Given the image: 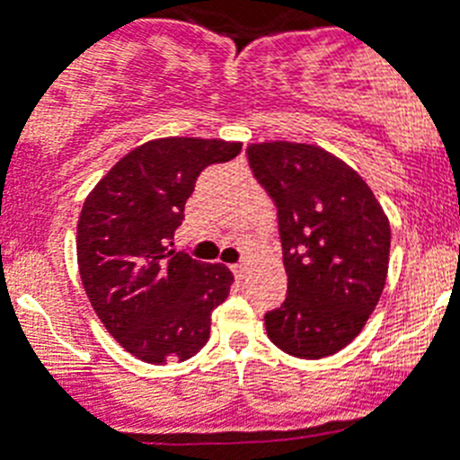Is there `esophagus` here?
<instances>
[{
    "label": "esophagus",
    "instance_id": "esophagus-1",
    "mask_svg": "<svg viewBox=\"0 0 460 460\" xmlns=\"http://www.w3.org/2000/svg\"><path fill=\"white\" fill-rule=\"evenodd\" d=\"M231 272H234V277L238 279V281H243L244 272H247V268H244L243 263H235V265H231Z\"/></svg>",
    "mask_w": 460,
    "mask_h": 460
}]
</instances>
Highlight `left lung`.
Masks as SVG:
<instances>
[{
  "label": "left lung",
  "mask_w": 460,
  "mask_h": 460,
  "mask_svg": "<svg viewBox=\"0 0 460 460\" xmlns=\"http://www.w3.org/2000/svg\"><path fill=\"white\" fill-rule=\"evenodd\" d=\"M279 208L286 302L265 313L268 338L297 358L349 345L388 277L390 222L358 172L327 149L268 140L247 147Z\"/></svg>",
  "instance_id": "8db88e82"
}]
</instances>
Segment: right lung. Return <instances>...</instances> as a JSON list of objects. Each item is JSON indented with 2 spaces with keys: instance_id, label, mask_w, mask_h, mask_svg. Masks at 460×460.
<instances>
[{
  "instance_id": "1",
  "label": "right lung",
  "mask_w": 460,
  "mask_h": 460,
  "mask_svg": "<svg viewBox=\"0 0 460 460\" xmlns=\"http://www.w3.org/2000/svg\"><path fill=\"white\" fill-rule=\"evenodd\" d=\"M243 143L147 140L124 154L88 192L76 225V263L106 332L136 358L163 366L206 345L210 313L234 274L170 250L204 167L238 156Z\"/></svg>"
}]
</instances>
